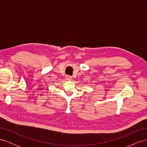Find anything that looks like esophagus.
I'll return each mask as SVG.
<instances>
[{"label": "esophagus", "instance_id": "esophagus-1", "mask_svg": "<svg viewBox=\"0 0 147 147\" xmlns=\"http://www.w3.org/2000/svg\"><path fill=\"white\" fill-rule=\"evenodd\" d=\"M65 78H66V80H72V77L70 76V75H67Z\"/></svg>", "mask_w": 147, "mask_h": 147}]
</instances>
